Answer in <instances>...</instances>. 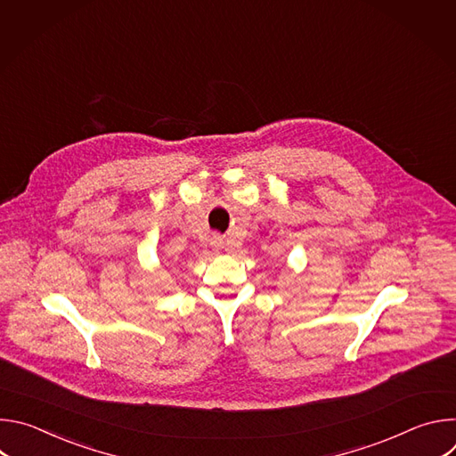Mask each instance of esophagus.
Here are the masks:
<instances>
[{"label": "esophagus", "instance_id": "obj_1", "mask_svg": "<svg viewBox=\"0 0 456 456\" xmlns=\"http://www.w3.org/2000/svg\"><path fill=\"white\" fill-rule=\"evenodd\" d=\"M213 245H215V247H224L225 243H224L222 238H216V236H215V238H213ZM227 250H234V247H232V245H227Z\"/></svg>", "mask_w": 456, "mask_h": 456}]
</instances>
